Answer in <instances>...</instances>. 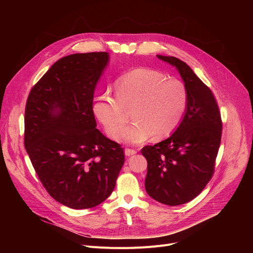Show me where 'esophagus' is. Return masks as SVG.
<instances>
[{
  "instance_id": "34e87169",
  "label": "esophagus",
  "mask_w": 253,
  "mask_h": 253,
  "mask_svg": "<svg viewBox=\"0 0 253 253\" xmlns=\"http://www.w3.org/2000/svg\"><path fill=\"white\" fill-rule=\"evenodd\" d=\"M136 154V151L135 150H132V149H125V155L127 157L129 156H132V155H135Z\"/></svg>"
}]
</instances>
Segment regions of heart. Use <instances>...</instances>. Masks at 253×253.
Returning a JSON list of instances; mask_svg holds the SVG:
<instances>
[{"label": "heart", "instance_id": "b5f03b06", "mask_svg": "<svg viewBox=\"0 0 253 253\" xmlns=\"http://www.w3.org/2000/svg\"><path fill=\"white\" fill-rule=\"evenodd\" d=\"M116 98L104 94L93 105V113L106 134L118 139L133 110L121 141L141 144L153 135L163 138L173 133L181 123L189 104L187 86L180 80L167 78L160 71L137 68L120 77L115 83Z\"/></svg>", "mask_w": 253, "mask_h": 253}]
</instances>
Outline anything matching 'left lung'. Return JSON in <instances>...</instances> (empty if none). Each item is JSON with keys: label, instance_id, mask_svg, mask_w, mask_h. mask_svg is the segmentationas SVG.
I'll return each instance as SVG.
<instances>
[{"label": "left lung", "instance_id": "1", "mask_svg": "<svg viewBox=\"0 0 253 253\" xmlns=\"http://www.w3.org/2000/svg\"><path fill=\"white\" fill-rule=\"evenodd\" d=\"M157 56L175 66L188 88L189 104L173 134L142 148L148 161L144 187L154 200L176 206L193 200L213 175L222 123L211 90L190 66L173 56Z\"/></svg>", "mask_w": 253, "mask_h": 253}]
</instances>
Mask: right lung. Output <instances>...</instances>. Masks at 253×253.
Instances as JSON below:
<instances>
[{
	"instance_id": "add662e5",
	"label": "right lung",
	"mask_w": 253,
	"mask_h": 253,
	"mask_svg": "<svg viewBox=\"0 0 253 253\" xmlns=\"http://www.w3.org/2000/svg\"><path fill=\"white\" fill-rule=\"evenodd\" d=\"M108 52L57 60L32 88L25 105L24 147L49 195L73 209L102 203L115 189L125 156L96 128L93 95Z\"/></svg>"
}]
</instances>
